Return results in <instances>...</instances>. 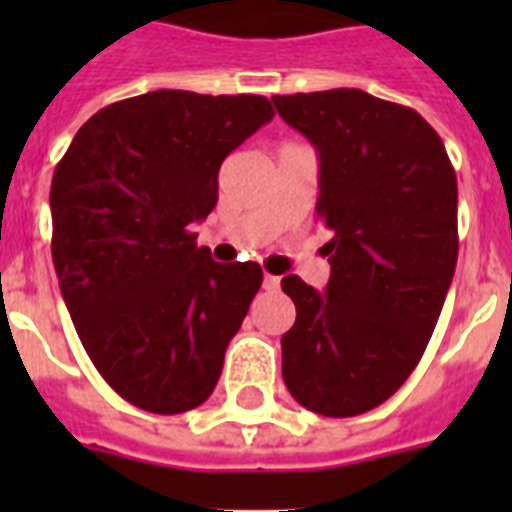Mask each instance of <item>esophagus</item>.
I'll return each instance as SVG.
<instances>
[{"label":"esophagus","mask_w":512,"mask_h":512,"mask_svg":"<svg viewBox=\"0 0 512 512\" xmlns=\"http://www.w3.org/2000/svg\"><path fill=\"white\" fill-rule=\"evenodd\" d=\"M279 276H271V273H265L263 276V289H268V292H273V289H279Z\"/></svg>","instance_id":"1"}]
</instances>
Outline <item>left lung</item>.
<instances>
[{
	"label": "left lung",
	"mask_w": 512,
	"mask_h": 512,
	"mask_svg": "<svg viewBox=\"0 0 512 512\" xmlns=\"http://www.w3.org/2000/svg\"><path fill=\"white\" fill-rule=\"evenodd\" d=\"M319 151L316 212L332 276L281 289L297 308L281 374L297 404L356 417L388 401L420 364L457 265V175L417 111L364 90L273 95Z\"/></svg>",
	"instance_id": "1"
}]
</instances>
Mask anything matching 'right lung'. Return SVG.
<instances>
[{
  "label": "right lung",
  "instance_id": "right-lung-1",
  "mask_svg": "<svg viewBox=\"0 0 512 512\" xmlns=\"http://www.w3.org/2000/svg\"><path fill=\"white\" fill-rule=\"evenodd\" d=\"M273 119L263 95L156 90L100 108L52 175V263L87 356L138 409L180 414L215 390L225 348L263 284L215 263L191 225L217 172Z\"/></svg>",
  "mask_w": 512,
  "mask_h": 512
}]
</instances>
